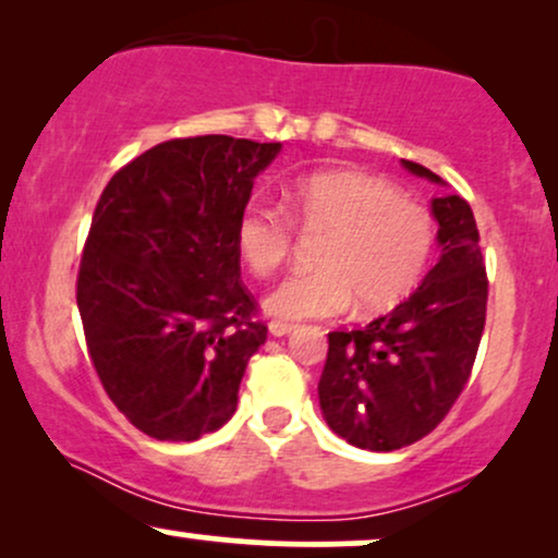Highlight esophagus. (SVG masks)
<instances>
[{
  "mask_svg": "<svg viewBox=\"0 0 558 558\" xmlns=\"http://www.w3.org/2000/svg\"><path fill=\"white\" fill-rule=\"evenodd\" d=\"M267 328H270V332L275 338H283V336H291L293 330H296V325H291V323H280V319H272L270 325H267Z\"/></svg>",
  "mask_w": 558,
  "mask_h": 558,
  "instance_id": "esophagus-1",
  "label": "esophagus"
}]
</instances>
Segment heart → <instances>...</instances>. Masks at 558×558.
Masks as SVG:
<instances>
[{
  "instance_id": "heart-1",
  "label": "heart",
  "mask_w": 558,
  "mask_h": 558,
  "mask_svg": "<svg viewBox=\"0 0 558 558\" xmlns=\"http://www.w3.org/2000/svg\"><path fill=\"white\" fill-rule=\"evenodd\" d=\"M286 204L304 228L330 230L317 254L319 270L286 278L265 310L280 319L343 315L356 301L362 315L396 306L417 286L435 246L433 217L401 198L383 178L351 170L301 175L286 189ZM293 226L280 207L248 202L235 220V246L259 278L288 259Z\"/></svg>"
}]
</instances>
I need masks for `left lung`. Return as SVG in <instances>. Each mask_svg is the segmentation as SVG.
<instances>
[{
  "label": "left lung",
  "instance_id": "left-lung-1",
  "mask_svg": "<svg viewBox=\"0 0 558 558\" xmlns=\"http://www.w3.org/2000/svg\"><path fill=\"white\" fill-rule=\"evenodd\" d=\"M412 175L446 185L401 159ZM438 265L417 291L362 330L328 332L319 409L330 430L367 451H396L446 417L472 373L485 328L488 278L470 204L457 194L430 202Z\"/></svg>",
  "mask_w": 558,
  "mask_h": 558
}]
</instances>
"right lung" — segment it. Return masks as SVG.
<instances>
[{
    "label": "right lung",
    "mask_w": 558,
    "mask_h": 558,
    "mask_svg": "<svg viewBox=\"0 0 558 558\" xmlns=\"http://www.w3.org/2000/svg\"><path fill=\"white\" fill-rule=\"evenodd\" d=\"M283 144H157L101 191L78 272L88 354L114 407L157 440L233 417L267 328L241 283L235 220Z\"/></svg>",
    "instance_id": "obj_1"
}]
</instances>
